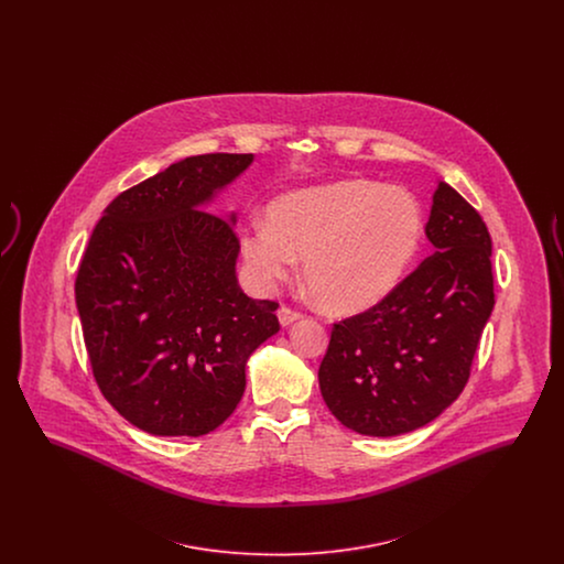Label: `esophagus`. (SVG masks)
<instances>
[{"label":"esophagus","instance_id":"obj_1","mask_svg":"<svg viewBox=\"0 0 564 564\" xmlns=\"http://www.w3.org/2000/svg\"><path fill=\"white\" fill-rule=\"evenodd\" d=\"M279 322L281 325H292V323L297 322L300 317H302V313L300 311H294V308H290L288 304H283L281 308H279Z\"/></svg>","mask_w":564,"mask_h":564}]
</instances>
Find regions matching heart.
<instances>
[{
	"instance_id": "1",
	"label": "heart",
	"mask_w": 564,
	"mask_h": 564,
	"mask_svg": "<svg viewBox=\"0 0 564 564\" xmlns=\"http://www.w3.org/2000/svg\"><path fill=\"white\" fill-rule=\"evenodd\" d=\"M423 239V212L402 188L368 180L295 189L242 232V256L262 283L304 281L323 311L352 315L391 294Z\"/></svg>"
}]
</instances>
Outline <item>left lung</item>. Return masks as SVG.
I'll return each mask as SVG.
<instances>
[{"instance_id":"8db88e82","label":"left lung","mask_w":564,"mask_h":564,"mask_svg":"<svg viewBox=\"0 0 564 564\" xmlns=\"http://www.w3.org/2000/svg\"><path fill=\"white\" fill-rule=\"evenodd\" d=\"M425 232L435 253L372 308L332 327L323 400L361 435L419 430L455 402L495 306L488 228L446 182L433 192Z\"/></svg>"}]
</instances>
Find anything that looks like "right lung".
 I'll use <instances>...</instances> for the list:
<instances>
[{"mask_svg": "<svg viewBox=\"0 0 564 564\" xmlns=\"http://www.w3.org/2000/svg\"><path fill=\"white\" fill-rule=\"evenodd\" d=\"M253 154H200L118 194L86 245L76 304L93 376L131 425L198 437L241 402L245 361L279 332L242 294L239 237L205 212Z\"/></svg>", "mask_w": 564, "mask_h": 564, "instance_id": "right-lung-1", "label": "right lung"}]
</instances>
